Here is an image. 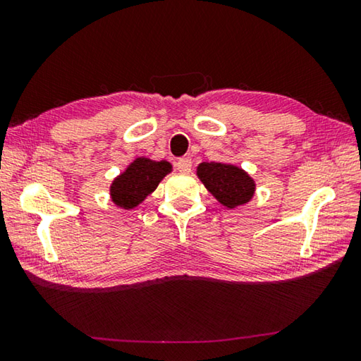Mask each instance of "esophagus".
Instances as JSON below:
<instances>
[{
  "label": "esophagus",
  "mask_w": 361,
  "mask_h": 361,
  "mask_svg": "<svg viewBox=\"0 0 361 361\" xmlns=\"http://www.w3.org/2000/svg\"><path fill=\"white\" fill-rule=\"evenodd\" d=\"M191 167H192V161L191 157H180L178 161H176V169L180 170V172H191Z\"/></svg>",
  "instance_id": "34e87169"
}]
</instances>
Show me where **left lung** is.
Returning a JSON list of instances; mask_svg holds the SVG:
<instances>
[{"label": "left lung", "mask_w": 361, "mask_h": 361, "mask_svg": "<svg viewBox=\"0 0 361 361\" xmlns=\"http://www.w3.org/2000/svg\"><path fill=\"white\" fill-rule=\"evenodd\" d=\"M197 176L205 188L224 207L234 209L252 199L255 183L239 167L219 162H202L197 167Z\"/></svg>", "instance_id": "1"}]
</instances>
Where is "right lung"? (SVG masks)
Instances as JSON below:
<instances>
[{"mask_svg": "<svg viewBox=\"0 0 361 361\" xmlns=\"http://www.w3.org/2000/svg\"><path fill=\"white\" fill-rule=\"evenodd\" d=\"M172 166L169 162H154L149 159H137L124 173L118 176L111 185V197L122 209H133L157 188Z\"/></svg>", "mask_w": 361, "mask_h": 361, "instance_id": "1", "label": "right lung"}]
</instances>
